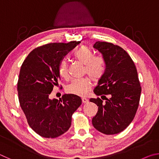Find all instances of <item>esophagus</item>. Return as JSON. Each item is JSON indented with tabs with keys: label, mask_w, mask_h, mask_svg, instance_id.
<instances>
[{
	"label": "esophagus",
	"mask_w": 159,
	"mask_h": 159,
	"mask_svg": "<svg viewBox=\"0 0 159 159\" xmlns=\"http://www.w3.org/2000/svg\"><path fill=\"white\" fill-rule=\"evenodd\" d=\"M82 102L83 104H85V103H88V99H86V98H82Z\"/></svg>",
	"instance_id": "esophagus-1"
}]
</instances>
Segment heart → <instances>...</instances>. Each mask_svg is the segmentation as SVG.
I'll return each mask as SVG.
<instances>
[{
	"instance_id": "b5f03b06",
	"label": "heart",
	"mask_w": 159,
	"mask_h": 159,
	"mask_svg": "<svg viewBox=\"0 0 159 159\" xmlns=\"http://www.w3.org/2000/svg\"><path fill=\"white\" fill-rule=\"evenodd\" d=\"M75 57L85 64L84 73L93 80H98L103 76L105 70V60L101 55H94L93 50L87 46H82L75 52ZM59 74L63 78L69 76L68 63L63 59L59 65ZM91 80L88 77L75 79L66 88V92L78 96H85L90 90Z\"/></svg>"
}]
</instances>
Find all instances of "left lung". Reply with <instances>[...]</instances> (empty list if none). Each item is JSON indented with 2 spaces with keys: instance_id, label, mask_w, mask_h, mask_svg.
I'll list each match as a JSON object with an SVG mask.
<instances>
[{
  "instance_id": "1",
  "label": "left lung",
  "mask_w": 159,
  "mask_h": 159,
  "mask_svg": "<svg viewBox=\"0 0 159 159\" xmlns=\"http://www.w3.org/2000/svg\"><path fill=\"white\" fill-rule=\"evenodd\" d=\"M94 48L102 53L106 69L94 89L98 96L109 94L103 102L99 98L90 101L98 107L92 123L96 130L106 134L119 133L133 121L141 94L140 83L133 60L125 50L111 43L97 41Z\"/></svg>"
}]
</instances>
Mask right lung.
I'll use <instances>...</instances> for the list:
<instances>
[{"mask_svg":"<svg viewBox=\"0 0 159 159\" xmlns=\"http://www.w3.org/2000/svg\"><path fill=\"white\" fill-rule=\"evenodd\" d=\"M80 41L53 43L35 48L21 64L17 83L19 101L30 127L46 138L69 130L71 116L81 104L80 97L68 94L58 100L50 94L60 79L59 65Z\"/></svg>","mask_w":159,"mask_h":159,"instance_id":"add662e5","label":"right lung"}]
</instances>
